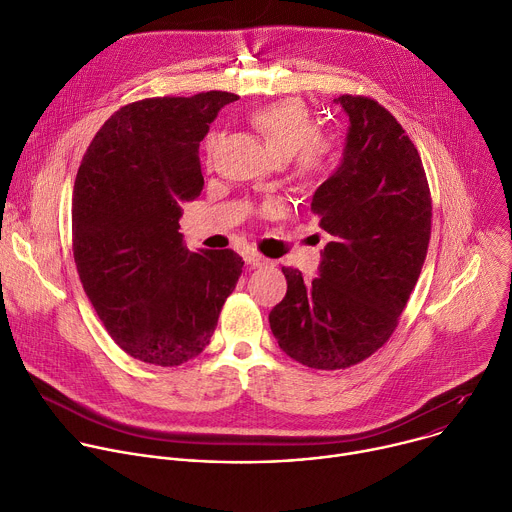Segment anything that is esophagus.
Wrapping results in <instances>:
<instances>
[{"instance_id": "obj_1", "label": "esophagus", "mask_w": 512, "mask_h": 512, "mask_svg": "<svg viewBox=\"0 0 512 512\" xmlns=\"http://www.w3.org/2000/svg\"><path fill=\"white\" fill-rule=\"evenodd\" d=\"M244 260H246V264H250L254 268H260V266L268 264V258H264L262 254H256V252H246Z\"/></svg>"}]
</instances>
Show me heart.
Instances as JSON below:
<instances>
[{"label":"heart","mask_w":512,"mask_h":512,"mask_svg":"<svg viewBox=\"0 0 512 512\" xmlns=\"http://www.w3.org/2000/svg\"><path fill=\"white\" fill-rule=\"evenodd\" d=\"M252 128L262 136L276 160H295V175L307 181L325 175L333 160L331 144L319 136L317 122L309 107L299 99L276 101L250 113ZM219 134L205 140L207 154L213 152Z\"/></svg>","instance_id":"b5f03b06"}]
</instances>
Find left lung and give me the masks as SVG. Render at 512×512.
<instances>
[{
	"label": "left lung",
	"mask_w": 512,
	"mask_h": 512,
	"mask_svg": "<svg viewBox=\"0 0 512 512\" xmlns=\"http://www.w3.org/2000/svg\"><path fill=\"white\" fill-rule=\"evenodd\" d=\"M335 103L350 118L344 158L311 201L331 242L311 282L282 268L287 295L268 315L280 350L315 370L356 366L388 342L431 238L425 168L403 126L370 97Z\"/></svg>",
	"instance_id": "left-lung-1"
}]
</instances>
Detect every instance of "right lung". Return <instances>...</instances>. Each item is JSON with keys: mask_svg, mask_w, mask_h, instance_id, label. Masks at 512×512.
<instances>
[{"mask_svg": "<svg viewBox=\"0 0 512 512\" xmlns=\"http://www.w3.org/2000/svg\"><path fill=\"white\" fill-rule=\"evenodd\" d=\"M227 91L150 97L118 109L91 140L73 189V256L101 323L126 354L154 366L199 356L244 260L191 252L181 203L201 195L199 142Z\"/></svg>", "mask_w": 512, "mask_h": 512, "instance_id": "add662e5", "label": "right lung"}]
</instances>
